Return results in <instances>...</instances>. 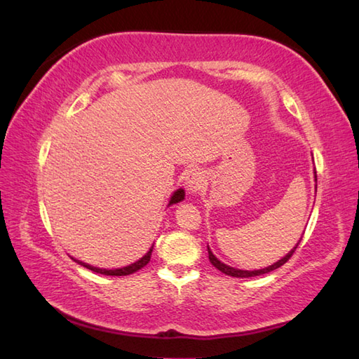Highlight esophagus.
<instances>
[{"instance_id": "esophagus-1", "label": "esophagus", "mask_w": 359, "mask_h": 359, "mask_svg": "<svg viewBox=\"0 0 359 359\" xmlns=\"http://www.w3.org/2000/svg\"><path fill=\"white\" fill-rule=\"evenodd\" d=\"M185 184L188 187V191L191 194H199L203 187V174L199 168H191L185 174Z\"/></svg>"}]
</instances>
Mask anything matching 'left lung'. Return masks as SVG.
<instances>
[{"label":"left lung","mask_w":359,"mask_h":359,"mask_svg":"<svg viewBox=\"0 0 359 359\" xmlns=\"http://www.w3.org/2000/svg\"><path fill=\"white\" fill-rule=\"evenodd\" d=\"M315 180H316V171H315ZM301 239H302V236H301ZM301 239L297 241V243L296 245L288 251V253L284 256V257H280L279 261H276V262H273L271 265H269V266H265V269H259V270H241V269H234V266H230V265H226V264H224V262H220L219 259L212 255V251H211V248L207 245V250H208V259H210V262L216 266L217 270H220L222 273H225V274H228V276H233V278H253V276H261V274H265V273H270V271H273V270H276V269H279L280 265H284L290 257H292V255L294 253V250H296V247L299 245V242H301Z\"/></svg>","instance_id":"1"}]
</instances>
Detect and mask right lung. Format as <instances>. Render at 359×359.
Segmentation results:
<instances>
[{"label":"right lung","instance_id":"obj_1","mask_svg":"<svg viewBox=\"0 0 359 359\" xmlns=\"http://www.w3.org/2000/svg\"><path fill=\"white\" fill-rule=\"evenodd\" d=\"M184 199H185V189H184V188L175 189V191H174V193L171 194V197H170V202H168V207H171V205H174V203H179V202H182ZM152 248H154V243H152L151 248H149V250L147 251V253H144L140 259H137L135 262L129 264V265H126V266H120V269H98V266L89 265V264H86V262L80 261V259H75V257H72V256H71V257L74 259L75 262L83 265V266H86V269L90 270V271H95V273H100V274H106V276H128V274H133V273H135L137 270L143 269V266L149 262Z\"/></svg>","mask_w":359,"mask_h":359}]
</instances>
